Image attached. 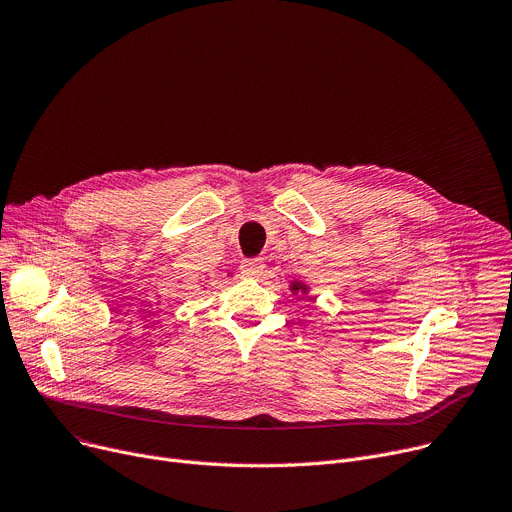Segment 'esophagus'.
Returning a JSON list of instances; mask_svg holds the SVG:
<instances>
[{
    "mask_svg": "<svg viewBox=\"0 0 512 512\" xmlns=\"http://www.w3.org/2000/svg\"><path fill=\"white\" fill-rule=\"evenodd\" d=\"M240 270H242L246 279H258L260 274L264 272V262L260 258H248V260L242 262Z\"/></svg>",
    "mask_w": 512,
    "mask_h": 512,
    "instance_id": "esophagus-1",
    "label": "esophagus"
}]
</instances>
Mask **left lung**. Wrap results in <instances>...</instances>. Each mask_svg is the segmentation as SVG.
Segmentation results:
<instances>
[{"label": "left lung", "mask_w": 512, "mask_h": 512, "mask_svg": "<svg viewBox=\"0 0 512 512\" xmlns=\"http://www.w3.org/2000/svg\"><path fill=\"white\" fill-rule=\"evenodd\" d=\"M291 291L297 295V293H307V285H303V283H299V281H293L291 283Z\"/></svg>", "instance_id": "obj_1"}]
</instances>
